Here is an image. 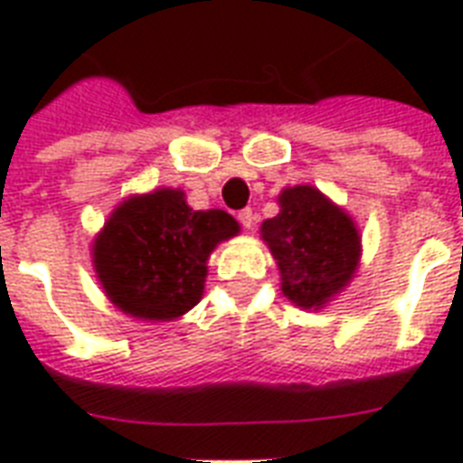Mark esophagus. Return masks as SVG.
Listing matches in <instances>:
<instances>
[{
	"mask_svg": "<svg viewBox=\"0 0 463 463\" xmlns=\"http://www.w3.org/2000/svg\"><path fill=\"white\" fill-rule=\"evenodd\" d=\"M238 221H240V225H242V228H245V231H252V225H254V213H252V209H242L238 213Z\"/></svg>",
	"mask_w": 463,
	"mask_h": 463,
	"instance_id": "obj_1",
	"label": "esophagus"
}]
</instances>
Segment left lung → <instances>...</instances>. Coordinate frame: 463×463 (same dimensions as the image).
Masks as SVG:
<instances>
[{"label":"left lung","instance_id":"1","mask_svg":"<svg viewBox=\"0 0 463 463\" xmlns=\"http://www.w3.org/2000/svg\"><path fill=\"white\" fill-rule=\"evenodd\" d=\"M260 232L281 274L283 296L300 309L326 307L360 267L358 225L312 184L283 189L279 213Z\"/></svg>","mask_w":463,"mask_h":463}]
</instances>
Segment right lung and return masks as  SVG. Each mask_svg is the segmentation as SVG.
Instances as JSON below:
<instances>
[{"label":"right lung","mask_w":463,"mask_h":463,"mask_svg":"<svg viewBox=\"0 0 463 463\" xmlns=\"http://www.w3.org/2000/svg\"><path fill=\"white\" fill-rule=\"evenodd\" d=\"M240 223L221 209L194 211L182 189L127 196L93 240V269L119 312L173 322L203 296L209 257Z\"/></svg>","instance_id":"right-lung-1"}]
</instances>
